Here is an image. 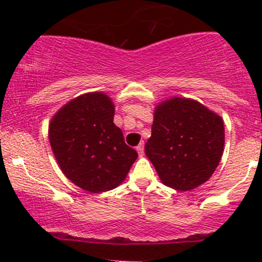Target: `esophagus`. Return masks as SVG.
Returning a JSON list of instances; mask_svg holds the SVG:
<instances>
[{"label": "esophagus", "instance_id": "34e87169", "mask_svg": "<svg viewBox=\"0 0 262 262\" xmlns=\"http://www.w3.org/2000/svg\"><path fill=\"white\" fill-rule=\"evenodd\" d=\"M136 149H137V152H138V155L142 157V156L144 155V143H143V142H141V143L137 146Z\"/></svg>", "mask_w": 262, "mask_h": 262}]
</instances>
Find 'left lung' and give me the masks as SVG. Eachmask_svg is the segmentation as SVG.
<instances>
[{
    "label": "left lung",
    "instance_id": "left-lung-1",
    "mask_svg": "<svg viewBox=\"0 0 262 262\" xmlns=\"http://www.w3.org/2000/svg\"><path fill=\"white\" fill-rule=\"evenodd\" d=\"M223 147L221 116L195 100L173 97L156 107L144 150L163 184L187 191L209 180Z\"/></svg>",
    "mask_w": 262,
    "mask_h": 262
}]
</instances>
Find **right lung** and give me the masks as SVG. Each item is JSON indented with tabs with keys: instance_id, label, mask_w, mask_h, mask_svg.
<instances>
[{
	"instance_id": "right-lung-1",
	"label": "right lung",
	"mask_w": 262,
	"mask_h": 262,
	"mask_svg": "<svg viewBox=\"0 0 262 262\" xmlns=\"http://www.w3.org/2000/svg\"><path fill=\"white\" fill-rule=\"evenodd\" d=\"M114 110L107 95L90 92L66 104L49 124V142L60 170L95 194L119 186L138 157L114 124Z\"/></svg>"
}]
</instances>
